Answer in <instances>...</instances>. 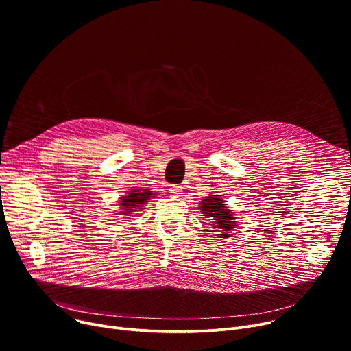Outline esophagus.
I'll return each mask as SVG.
<instances>
[{
  "label": "esophagus",
  "mask_w": 351,
  "mask_h": 351,
  "mask_svg": "<svg viewBox=\"0 0 351 351\" xmlns=\"http://www.w3.org/2000/svg\"><path fill=\"white\" fill-rule=\"evenodd\" d=\"M169 190H171V193H173V194H182L183 187H182L180 184H171V186H169Z\"/></svg>",
  "instance_id": "obj_1"
}]
</instances>
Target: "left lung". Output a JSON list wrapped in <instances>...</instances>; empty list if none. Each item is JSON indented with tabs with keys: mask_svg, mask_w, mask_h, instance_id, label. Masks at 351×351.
I'll use <instances>...</instances> for the list:
<instances>
[{
	"mask_svg": "<svg viewBox=\"0 0 351 351\" xmlns=\"http://www.w3.org/2000/svg\"><path fill=\"white\" fill-rule=\"evenodd\" d=\"M199 210H202V214H204L207 218H210V221H213V228L215 229L213 232H221V237L230 236L229 230H232L236 226L237 221H234L236 218H233L232 213L228 211L225 202L218 198L217 194L204 197L202 206H199Z\"/></svg>",
	"mask_w": 351,
	"mask_h": 351,
	"instance_id": "obj_1",
	"label": "left lung"
}]
</instances>
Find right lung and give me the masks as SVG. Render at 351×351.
<instances>
[{"instance_id": "right-lung-1", "label": "right lung", "mask_w": 351, "mask_h": 351, "mask_svg": "<svg viewBox=\"0 0 351 351\" xmlns=\"http://www.w3.org/2000/svg\"><path fill=\"white\" fill-rule=\"evenodd\" d=\"M152 195H153V193L149 191L148 189H144V190H140V189L132 190V191H130L128 195H125L123 199H122V203H121L122 213H123L125 215H128V214H130V213H133V211H138V210L143 207V204L148 203V199H149V197H152Z\"/></svg>"}]
</instances>
